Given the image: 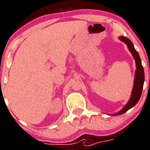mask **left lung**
<instances>
[{"instance_id":"left-lung-1","label":"left lung","mask_w":150,"mask_h":150,"mask_svg":"<svg viewBox=\"0 0 150 150\" xmlns=\"http://www.w3.org/2000/svg\"><path fill=\"white\" fill-rule=\"evenodd\" d=\"M119 39L127 44L129 50L130 51V52L132 53L135 61V64H136V70H135L134 86L132 91V95H131V97H130L128 103L125 105V107L121 111L115 113V114H113L112 115H119L124 114L127 110L133 107L138 103L141 96L143 86H144V68H143V66L141 64V60L140 58L139 54H138V52L135 50L133 43L129 39L124 37V36H120Z\"/></svg>"}]
</instances>
